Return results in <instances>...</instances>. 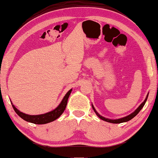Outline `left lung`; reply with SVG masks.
Listing matches in <instances>:
<instances>
[{"mask_svg": "<svg viewBox=\"0 0 158 158\" xmlns=\"http://www.w3.org/2000/svg\"><path fill=\"white\" fill-rule=\"evenodd\" d=\"M148 94L149 93H148V94H147L146 96V98L145 100H144L143 102H142V104L139 105L138 107H137L136 110H135L134 112H133L132 113H131L130 114L127 115V116L126 117H122V118H119V119H109V118H106V117H104L103 116H102V115H100L99 114L98 112H97V110H95L94 106L93 104H92V106L93 108V110H94V112L96 113V114L98 116V117H99L101 119H102V120L105 121V122H107V123H114V124H118V123H126V122H128L130 121V119H132V118H134V117L136 116V115L138 114V113L139 112V111H140L142 110V108L143 107L144 105H145V102L147 101V99H148Z\"/></svg>", "mask_w": 158, "mask_h": 158, "instance_id": "left-lung-1", "label": "left lung"}]
</instances>
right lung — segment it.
Listing matches in <instances>:
<instances>
[{"instance_id": "obj_1", "label": "right lung", "mask_w": 158, "mask_h": 158, "mask_svg": "<svg viewBox=\"0 0 158 158\" xmlns=\"http://www.w3.org/2000/svg\"><path fill=\"white\" fill-rule=\"evenodd\" d=\"M72 89H71L69 91H68V92L65 94V96L64 97L63 99H62L61 103H60L56 108H55L54 110H53L51 112H46L45 114H37V115H30L25 114V113L21 112L15 106L13 105V103L12 106L13 107V110H15V112H16V114L19 115L20 117H21L22 119L28 123H34L36 124H46L51 122H53L56 120V119L61 116L63 114V112L65 110L66 104H67V101L69 95L72 92Z\"/></svg>"}]
</instances>
